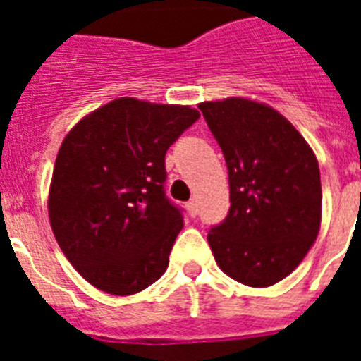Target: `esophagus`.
Listing matches in <instances>:
<instances>
[{
	"instance_id": "34e87169",
	"label": "esophagus",
	"mask_w": 361,
	"mask_h": 361,
	"mask_svg": "<svg viewBox=\"0 0 361 361\" xmlns=\"http://www.w3.org/2000/svg\"><path fill=\"white\" fill-rule=\"evenodd\" d=\"M185 208H187V212H189V215H191V217H197V214H198L197 200H189Z\"/></svg>"
}]
</instances>
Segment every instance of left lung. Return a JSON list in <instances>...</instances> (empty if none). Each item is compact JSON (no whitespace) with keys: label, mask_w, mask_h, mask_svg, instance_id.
Returning a JSON list of instances; mask_svg holds the SVG:
<instances>
[{"label":"left lung","mask_w":361,"mask_h":361,"mask_svg":"<svg viewBox=\"0 0 361 361\" xmlns=\"http://www.w3.org/2000/svg\"><path fill=\"white\" fill-rule=\"evenodd\" d=\"M228 169L231 208L208 241L219 268L247 286L292 274L319 236L320 170L277 110L249 99L198 104Z\"/></svg>","instance_id":"8db88e82"}]
</instances>
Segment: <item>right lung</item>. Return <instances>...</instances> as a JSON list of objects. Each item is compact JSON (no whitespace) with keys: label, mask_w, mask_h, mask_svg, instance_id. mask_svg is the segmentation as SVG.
Listing matches in <instances>:
<instances>
[{"label":"right lung","mask_w":361,"mask_h":361,"mask_svg":"<svg viewBox=\"0 0 361 361\" xmlns=\"http://www.w3.org/2000/svg\"><path fill=\"white\" fill-rule=\"evenodd\" d=\"M200 118L180 104L121 97L69 130L48 195L54 236L99 290L129 296L164 274L183 214L164 195V155Z\"/></svg>","instance_id":"obj_1"}]
</instances>
